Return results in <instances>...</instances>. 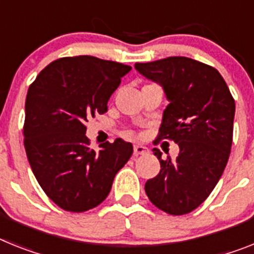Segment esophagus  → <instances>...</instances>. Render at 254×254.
I'll return each instance as SVG.
<instances>
[{"instance_id": "34e87169", "label": "esophagus", "mask_w": 254, "mask_h": 254, "mask_svg": "<svg viewBox=\"0 0 254 254\" xmlns=\"http://www.w3.org/2000/svg\"><path fill=\"white\" fill-rule=\"evenodd\" d=\"M148 152V148L142 144H135L134 146V156H138V155H144V153Z\"/></svg>"}]
</instances>
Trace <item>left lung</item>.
I'll list each match as a JSON object with an SVG mask.
<instances>
[{"label": "left lung", "instance_id": "obj_1", "mask_svg": "<svg viewBox=\"0 0 254 254\" xmlns=\"http://www.w3.org/2000/svg\"><path fill=\"white\" fill-rule=\"evenodd\" d=\"M135 69L163 87L164 110L157 139L180 146L176 160L161 157L160 173L144 190L159 209L181 216L196 209L222 176L232 144L235 101L216 68L186 57L135 63Z\"/></svg>", "mask_w": 254, "mask_h": 254}]
</instances>
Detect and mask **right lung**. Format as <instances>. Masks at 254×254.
<instances>
[{
    "instance_id": "add662e5",
    "label": "right lung",
    "mask_w": 254,
    "mask_h": 254,
    "mask_svg": "<svg viewBox=\"0 0 254 254\" xmlns=\"http://www.w3.org/2000/svg\"><path fill=\"white\" fill-rule=\"evenodd\" d=\"M130 65L80 55L51 62L29 86L24 147L45 193L62 209L85 212L108 196L116 173L133 153L129 142L90 148L85 124L107 111Z\"/></svg>"
}]
</instances>
